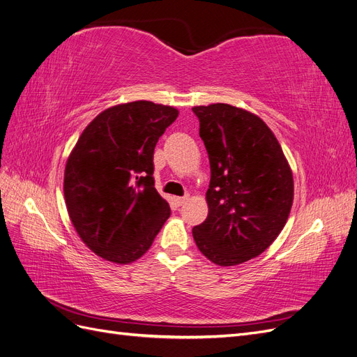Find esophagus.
I'll use <instances>...</instances> for the list:
<instances>
[{"instance_id":"esophagus-1","label":"esophagus","mask_w":357,"mask_h":357,"mask_svg":"<svg viewBox=\"0 0 357 357\" xmlns=\"http://www.w3.org/2000/svg\"><path fill=\"white\" fill-rule=\"evenodd\" d=\"M188 199H189V197H188V195H186V197H176V198H174V201H176V204H177V205H183V204H185Z\"/></svg>"}]
</instances>
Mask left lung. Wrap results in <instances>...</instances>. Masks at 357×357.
Listing matches in <instances>:
<instances>
[{"label":"left lung","mask_w":357,"mask_h":357,"mask_svg":"<svg viewBox=\"0 0 357 357\" xmlns=\"http://www.w3.org/2000/svg\"><path fill=\"white\" fill-rule=\"evenodd\" d=\"M207 149L208 215L192 229L199 252L219 266L264 253L283 231L294 204V174L261 117L229 104L193 107Z\"/></svg>","instance_id":"obj_1"}]
</instances>
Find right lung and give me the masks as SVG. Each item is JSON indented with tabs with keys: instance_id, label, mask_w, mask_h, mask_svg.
<instances>
[{
	"instance_id": "1",
	"label": "right lung",
	"mask_w": 357,
	"mask_h": 357,
	"mask_svg": "<svg viewBox=\"0 0 357 357\" xmlns=\"http://www.w3.org/2000/svg\"><path fill=\"white\" fill-rule=\"evenodd\" d=\"M178 110L152 101L110 107L84 128L67 159L63 197L75 232L119 265L135 262L169 218L155 189L153 152Z\"/></svg>"
}]
</instances>
